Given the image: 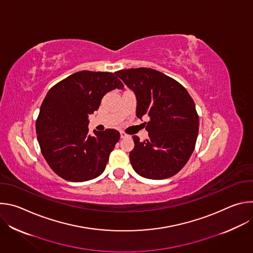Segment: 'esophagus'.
I'll return each mask as SVG.
<instances>
[{"instance_id":"34e87169","label":"esophagus","mask_w":253,"mask_h":253,"mask_svg":"<svg viewBox=\"0 0 253 253\" xmlns=\"http://www.w3.org/2000/svg\"><path fill=\"white\" fill-rule=\"evenodd\" d=\"M120 137H121V138H127V137H128V134H126V133L123 132V131H120Z\"/></svg>"}]
</instances>
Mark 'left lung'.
<instances>
[{
  "label": "left lung",
  "instance_id": "8db88e82",
  "mask_svg": "<svg viewBox=\"0 0 253 253\" xmlns=\"http://www.w3.org/2000/svg\"><path fill=\"white\" fill-rule=\"evenodd\" d=\"M115 74L134 91L136 115L148 138L134 135L129 154L133 169L142 177L166 179L181 170L194 151L199 129L195 104L187 90L173 78L151 68L120 70Z\"/></svg>",
  "mask_w": 253,
  "mask_h": 253
}]
</instances>
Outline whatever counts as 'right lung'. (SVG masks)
Here are the masks:
<instances>
[{
	"label": "right lung",
	"instance_id": "add662e5",
	"mask_svg": "<svg viewBox=\"0 0 253 253\" xmlns=\"http://www.w3.org/2000/svg\"><path fill=\"white\" fill-rule=\"evenodd\" d=\"M123 83L110 72L80 71L54 85L47 93L36 121L41 152L60 177L72 182L94 179L105 170L120 138L114 129L88 135L89 115L103 96Z\"/></svg>",
	"mask_w": 253,
	"mask_h": 253
}]
</instances>
